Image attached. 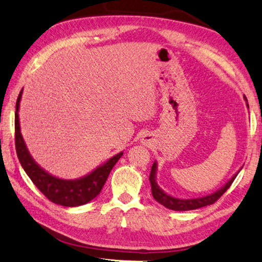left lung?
<instances>
[{
	"instance_id": "1",
	"label": "left lung",
	"mask_w": 262,
	"mask_h": 262,
	"mask_svg": "<svg viewBox=\"0 0 262 262\" xmlns=\"http://www.w3.org/2000/svg\"><path fill=\"white\" fill-rule=\"evenodd\" d=\"M245 101H247L246 97H245ZM246 105L248 106L247 103H246ZM240 169L229 180L228 182L224 184V186L220 188L218 190H216L215 192H212V194L205 195L202 197H194V199H179V197H174L169 194H167V192H165L159 186H158V183H157L158 164H157V161H154L152 165L151 174H149V182H151L152 195L154 197V200H156L158 203L164 205V207L167 209L174 210V211H189V210H195V209L207 207V205L215 203L216 201L220 199V197L224 194L226 190L229 189L231 184H232V182L234 181L235 177H237L238 173L240 171Z\"/></svg>"
}]
</instances>
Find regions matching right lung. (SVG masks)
<instances>
[{
    "label": "right lung",
    "instance_id": "right-lung-1",
    "mask_svg": "<svg viewBox=\"0 0 262 262\" xmlns=\"http://www.w3.org/2000/svg\"><path fill=\"white\" fill-rule=\"evenodd\" d=\"M23 89L20 91L16 102L15 113V143L16 152L20 165L25 173L31 179L38 189L44 194L51 202L62 205V207H79L91 202L92 200L100 194L103 186L108 179L111 169L114 168L123 152H119L116 156L111 157L104 164L96 167L91 173L82 178L74 180H66L54 177L46 171L42 167L37 164L30 154L27 144H25L19 125V103L22 98Z\"/></svg>",
    "mask_w": 262,
    "mask_h": 262
}]
</instances>
